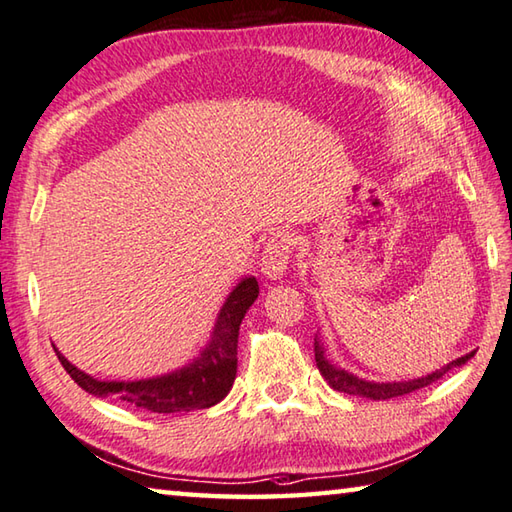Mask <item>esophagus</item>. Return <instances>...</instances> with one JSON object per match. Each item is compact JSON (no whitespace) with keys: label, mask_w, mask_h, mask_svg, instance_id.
I'll use <instances>...</instances> for the list:
<instances>
[{"label":"esophagus","mask_w":512,"mask_h":512,"mask_svg":"<svg viewBox=\"0 0 512 512\" xmlns=\"http://www.w3.org/2000/svg\"><path fill=\"white\" fill-rule=\"evenodd\" d=\"M290 256H292L290 233L276 231L274 236L265 242V249H263L261 267L267 279H281L283 272L288 270Z\"/></svg>","instance_id":"1"}]
</instances>
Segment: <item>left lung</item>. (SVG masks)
Here are the masks:
<instances>
[{
	"instance_id": "left-lung-1",
	"label": "left lung",
	"mask_w": 512,
	"mask_h": 512,
	"mask_svg": "<svg viewBox=\"0 0 512 512\" xmlns=\"http://www.w3.org/2000/svg\"><path fill=\"white\" fill-rule=\"evenodd\" d=\"M470 357H474V351L459 357V360H454L452 364L443 366V369L434 371L432 375H427V378H418V380H409V382H382V384H378V382L360 380V378H355V375L346 373L344 369H337L335 364H330L326 360L324 348H321V344L315 339V360H317L321 375H324V378L328 380L330 387H333L335 391L348 393V396H360V398H369V400H391V398H398V396H407V393H411V391L429 387L432 382L441 380L445 373H450L452 369H456V366L468 362Z\"/></svg>"
}]
</instances>
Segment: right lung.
I'll list each match as a JSON object with an SVG mask.
<instances>
[{"label":"right lung","mask_w":512,"mask_h":512,"mask_svg":"<svg viewBox=\"0 0 512 512\" xmlns=\"http://www.w3.org/2000/svg\"><path fill=\"white\" fill-rule=\"evenodd\" d=\"M258 297V281L245 279L229 294L220 310L213 339L200 360L186 369L164 375V378L139 382H101L92 375L78 371L58 353L60 364L80 389L96 398H114L125 405L150 414H177V411L209 409L227 396L238 369V330L242 317Z\"/></svg>","instance_id":"right-lung-1"}]
</instances>
